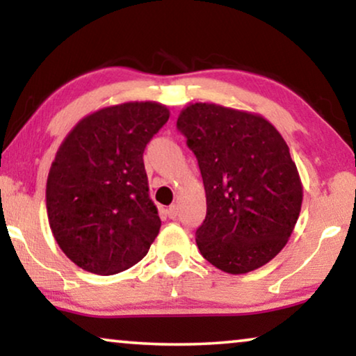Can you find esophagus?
Returning a JSON list of instances; mask_svg holds the SVG:
<instances>
[{
  "label": "esophagus",
  "mask_w": 356,
  "mask_h": 356,
  "mask_svg": "<svg viewBox=\"0 0 356 356\" xmlns=\"http://www.w3.org/2000/svg\"><path fill=\"white\" fill-rule=\"evenodd\" d=\"M167 213H168L170 218H177V216H178V206H177V204H172V206L167 209Z\"/></svg>",
  "instance_id": "esophagus-1"
}]
</instances>
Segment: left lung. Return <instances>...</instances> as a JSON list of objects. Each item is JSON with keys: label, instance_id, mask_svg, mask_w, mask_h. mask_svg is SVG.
<instances>
[{"label": "left lung", "instance_id": "left-lung-1", "mask_svg": "<svg viewBox=\"0 0 356 356\" xmlns=\"http://www.w3.org/2000/svg\"><path fill=\"white\" fill-rule=\"evenodd\" d=\"M177 126L206 189L199 251L228 274L259 269L284 250L303 202L289 145L264 116L217 104L188 105Z\"/></svg>", "mask_w": 356, "mask_h": 356}]
</instances>
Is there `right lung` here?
Instances as JSON below:
<instances>
[{
    "mask_svg": "<svg viewBox=\"0 0 356 356\" xmlns=\"http://www.w3.org/2000/svg\"><path fill=\"white\" fill-rule=\"evenodd\" d=\"M170 111L126 102L87 115L63 140L47 179V213L61 251L92 274L129 269L159 235L143 154Z\"/></svg>",
    "mask_w": 356,
    "mask_h": 356,
    "instance_id": "1",
    "label": "right lung"
}]
</instances>
